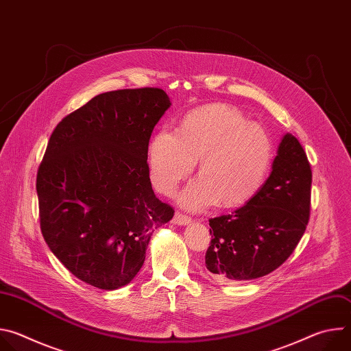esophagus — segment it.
<instances>
[{
	"label": "esophagus",
	"mask_w": 351,
	"mask_h": 351,
	"mask_svg": "<svg viewBox=\"0 0 351 351\" xmlns=\"http://www.w3.org/2000/svg\"><path fill=\"white\" fill-rule=\"evenodd\" d=\"M172 222L175 225H187V223L191 222V218L184 215V214H182V213H175V215L172 218Z\"/></svg>",
	"instance_id": "obj_1"
}]
</instances>
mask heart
I'll list each match as a JSON object with an SVG mask.
<instances>
[{
  "label": "heart",
  "instance_id": "obj_1",
  "mask_svg": "<svg viewBox=\"0 0 351 351\" xmlns=\"http://www.w3.org/2000/svg\"><path fill=\"white\" fill-rule=\"evenodd\" d=\"M272 158L265 130L247 123L229 106L213 104L189 112L178 132H158L148 149L149 176L158 191L172 194L199 160L198 176L180 195L189 210L217 202L232 208L247 203L261 187Z\"/></svg>",
  "mask_w": 351,
  "mask_h": 351
}]
</instances>
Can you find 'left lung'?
<instances>
[{
	"instance_id": "obj_1",
	"label": "left lung",
	"mask_w": 351,
	"mask_h": 351,
	"mask_svg": "<svg viewBox=\"0 0 351 351\" xmlns=\"http://www.w3.org/2000/svg\"><path fill=\"white\" fill-rule=\"evenodd\" d=\"M311 182L303 145L293 134H285L272 172L254 197L232 214L210 219V275L221 282H243L279 268L306 232Z\"/></svg>"
}]
</instances>
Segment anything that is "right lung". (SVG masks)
<instances>
[{
  "label": "right lung",
  "mask_w": 351,
  "mask_h": 351,
  "mask_svg": "<svg viewBox=\"0 0 351 351\" xmlns=\"http://www.w3.org/2000/svg\"><path fill=\"white\" fill-rule=\"evenodd\" d=\"M169 106L157 87L103 93L48 140L36 180L40 229L66 269L94 287L128 285L154 229L173 217L147 164L149 137Z\"/></svg>",
  "instance_id": "obj_1"
}]
</instances>
